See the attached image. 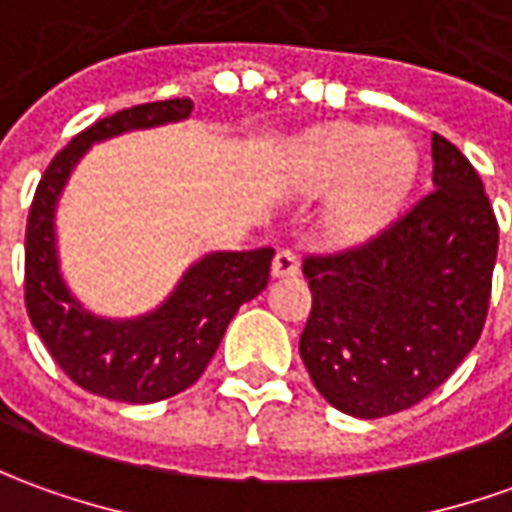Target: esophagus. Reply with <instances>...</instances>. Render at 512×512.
I'll list each match as a JSON object with an SVG mask.
<instances>
[{
	"label": "esophagus",
	"mask_w": 512,
	"mask_h": 512,
	"mask_svg": "<svg viewBox=\"0 0 512 512\" xmlns=\"http://www.w3.org/2000/svg\"><path fill=\"white\" fill-rule=\"evenodd\" d=\"M300 271V257L291 249H277V255L271 260V274L274 277H294Z\"/></svg>",
	"instance_id": "1"
}]
</instances>
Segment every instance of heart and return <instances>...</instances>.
<instances>
[{"instance_id":"1","label":"heart","mask_w":512,"mask_h":512,"mask_svg":"<svg viewBox=\"0 0 512 512\" xmlns=\"http://www.w3.org/2000/svg\"><path fill=\"white\" fill-rule=\"evenodd\" d=\"M415 170V151L398 134H378L367 125H336L311 142L305 179L314 187L344 182L333 207V229L361 238L398 204Z\"/></svg>"}]
</instances>
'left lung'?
Masks as SVG:
<instances>
[{"mask_svg": "<svg viewBox=\"0 0 512 512\" xmlns=\"http://www.w3.org/2000/svg\"><path fill=\"white\" fill-rule=\"evenodd\" d=\"M431 182L373 238L302 260L314 308L300 356L339 412L373 420L415 406L482 336L499 221L474 165L440 134Z\"/></svg>", "mask_w": 512, "mask_h": 512, "instance_id": "8db88e82", "label": "left lung"}]
</instances>
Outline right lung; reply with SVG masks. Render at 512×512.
<instances>
[{"label": "right lung", "instance_id": "obj_1", "mask_svg": "<svg viewBox=\"0 0 512 512\" xmlns=\"http://www.w3.org/2000/svg\"><path fill=\"white\" fill-rule=\"evenodd\" d=\"M190 97L142 103L97 120L61 148L44 170L24 232V305L55 364L92 395L123 403H154L193 387L215 356L232 316L269 283L274 249L215 252L184 274L159 311L128 322L86 314L69 297L55 260L52 210L78 156L131 128L184 120Z\"/></svg>", "mask_w": 512, "mask_h": 512}]
</instances>
